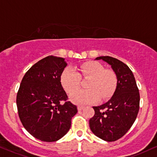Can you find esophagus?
Segmentation results:
<instances>
[{"label": "esophagus", "mask_w": 157, "mask_h": 157, "mask_svg": "<svg viewBox=\"0 0 157 157\" xmlns=\"http://www.w3.org/2000/svg\"><path fill=\"white\" fill-rule=\"evenodd\" d=\"M84 108H85V107H83V106H78V107H77V109H78L79 111L82 110V109H83Z\"/></svg>", "instance_id": "obj_1"}]
</instances>
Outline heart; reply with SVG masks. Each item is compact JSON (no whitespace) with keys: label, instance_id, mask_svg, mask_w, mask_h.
I'll return each mask as SVG.
<instances>
[{"label":"heart","instance_id":"obj_1","mask_svg":"<svg viewBox=\"0 0 157 157\" xmlns=\"http://www.w3.org/2000/svg\"><path fill=\"white\" fill-rule=\"evenodd\" d=\"M80 77L90 78L88 90H78L69 97L71 102L79 105L92 104L112 96L117 86V77L110 69L105 67L98 62H87L77 69V71L71 67L64 69L60 76V82L63 89L71 94L79 88Z\"/></svg>","mask_w":157,"mask_h":157}]
</instances>
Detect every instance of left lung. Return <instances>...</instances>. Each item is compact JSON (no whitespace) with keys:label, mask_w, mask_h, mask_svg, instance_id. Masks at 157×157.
<instances>
[{"label":"left lung","mask_w":157,"mask_h":157,"mask_svg":"<svg viewBox=\"0 0 157 157\" xmlns=\"http://www.w3.org/2000/svg\"><path fill=\"white\" fill-rule=\"evenodd\" d=\"M111 66L117 77L116 89L106 103L93 107L95 114L89 120L90 129L103 140L113 142L129 131L137 118L140 108L138 88L131 69L116 58L100 56Z\"/></svg>","instance_id":"8db88e82"}]
</instances>
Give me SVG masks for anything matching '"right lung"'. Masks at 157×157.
Wrapping results in <instances>:
<instances>
[{
	"label": "right lung",
	"instance_id": "add662e5",
	"mask_svg": "<svg viewBox=\"0 0 157 157\" xmlns=\"http://www.w3.org/2000/svg\"><path fill=\"white\" fill-rule=\"evenodd\" d=\"M67 66L65 58L53 56L43 58L28 69L18 90L17 106L22 125L44 142H55L63 137L77 113V107L67 101L60 82Z\"/></svg>",
	"mask_w": 157,
	"mask_h": 157
}]
</instances>
